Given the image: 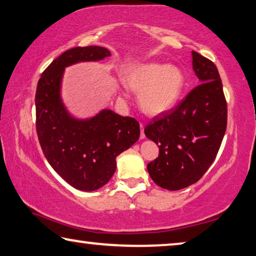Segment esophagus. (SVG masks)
<instances>
[{
    "mask_svg": "<svg viewBox=\"0 0 256 256\" xmlns=\"http://www.w3.org/2000/svg\"><path fill=\"white\" fill-rule=\"evenodd\" d=\"M140 130H141L140 139H144L146 136H144V124H140Z\"/></svg>",
    "mask_w": 256,
    "mask_h": 256,
    "instance_id": "obj_1",
    "label": "esophagus"
}]
</instances>
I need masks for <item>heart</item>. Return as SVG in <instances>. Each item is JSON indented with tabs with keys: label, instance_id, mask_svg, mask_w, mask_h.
I'll list each match as a JSON object with an SVG mask.
<instances>
[{
	"label": "heart",
	"instance_id": "b5f03b06",
	"mask_svg": "<svg viewBox=\"0 0 256 256\" xmlns=\"http://www.w3.org/2000/svg\"><path fill=\"white\" fill-rule=\"evenodd\" d=\"M125 82L138 93L142 112L149 116H158L171 110L180 100L186 88V76L174 64L147 62L133 67Z\"/></svg>",
	"mask_w": 256,
	"mask_h": 256
}]
</instances>
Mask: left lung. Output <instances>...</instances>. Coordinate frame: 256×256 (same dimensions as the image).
Instances as JSON below:
<instances>
[{"label": "left lung", "instance_id": "8db88e82", "mask_svg": "<svg viewBox=\"0 0 256 256\" xmlns=\"http://www.w3.org/2000/svg\"><path fill=\"white\" fill-rule=\"evenodd\" d=\"M200 85L170 112L155 117L144 134L160 155L150 162V178L160 188L180 190L194 184L216 160L226 128V102L218 68L192 51Z\"/></svg>", "mask_w": 256, "mask_h": 256}]
</instances>
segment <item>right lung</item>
<instances>
[{
    "label": "right lung",
    "instance_id": "right-lung-1",
    "mask_svg": "<svg viewBox=\"0 0 256 256\" xmlns=\"http://www.w3.org/2000/svg\"><path fill=\"white\" fill-rule=\"evenodd\" d=\"M110 56L104 46H77L54 59L38 83L35 96L36 131L48 164L75 189L93 192L116 171V157L140 136L139 123L110 109L88 118H77L62 98L64 72L78 62Z\"/></svg>",
    "mask_w": 256,
    "mask_h": 256
}]
</instances>
